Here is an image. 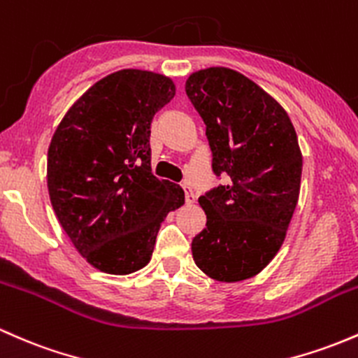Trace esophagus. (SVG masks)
Here are the masks:
<instances>
[{
  "mask_svg": "<svg viewBox=\"0 0 358 358\" xmlns=\"http://www.w3.org/2000/svg\"><path fill=\"white\" fill-rule=\"evenodd\" d=\"M184 198H186V203H187V205H193V203L196 201L194 193H193V191H191V187L184 186Z\"/></svg>",
  "mask_w": 358,
  "mask_h": 358,
  "instance_id": "obj_1",
  "label": "esophagus"
}]
</instances>
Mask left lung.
<instances>
[{
	"label": "left lung",
	"instance_id": "1",
	"mask_svg": "<svg viewBox=\"0 0 358 358\" xmlns=\"http://www.w3.org/2000/svg\"><path fill=\"white\" fill-rule=\"evenodd\" d=\"M186 94L203 122L211 169L229 184L199 196L206 227L193 239L196 266L217 282H242L270 264L301 193L302 153L287 110L242 73H191Z\"/></svg>",
	"mask_w": 358,
	"mask_h": 358
}]
</instances>
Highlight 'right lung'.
I'll list each match as a JSON object with an SVG mask.
<instances>
[{"mask_svg":"<svg viewBox=\"0 0 358 358\" xmlns=\"http://www.w3.org/2000/svg\"><path fill=\"white\" fill-rule=\"evenodd\" d=\"M169 76L121 70L94 83L61 119L48 150L51 205L76 251L110 275L152 259L160 224L184 205L150 165V124L174 99Z\"/></svg>","mask_w":358,"mask_h":358,"instance_id":"add662e5","label":"right lung"}]
</instances>
